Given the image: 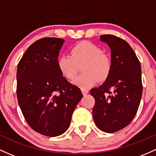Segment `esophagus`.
I'll return each mask as SVG.
<instances>
[{"mask_svg":"<svg viewBox=\"0 0 156 156\" xmlns=\"http://www.w3.org/2000/svg\"><path fill=\"white\" fill-rule=\"evenodd\" d=\"M82 93H83L84 96L86 95L87 93H88V90H87V89H82Z\"/></svg>","mask_w":156,"mask_h":156,"instance_id":"34e87169","label":"esophagus"}]
</instances>
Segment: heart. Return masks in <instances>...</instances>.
Listing matches in <instances>:
<instances>
[{"mask_svg": "<svg viewBox=\"0 0 156 156\" xmlns=\"http://www.w3.org/2000/svg\"><path fill=\"white\" fill-rule=\"evenodd\" d=\"M81 66L83 73L75 79L73 83L86 89L109 77L112 60L109 55L103 53L100 47L87 41L76 43L70 50V56L62 55L57 59L58 69L68 80H73Z\"/></svg>", "mask_w": 156, "mask_h": 156, "instance_id": "obj_1", "label": "heart"}]
</instances>
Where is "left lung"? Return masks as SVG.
Here are the masks:
<instances>
[{
    "mask_svg": "<svg viewBox=\"0 0 156 156\" xmlns=\"http://www.w3.org/2000/svg\"><path fill=\"white\" fill-rule=\"evenodd\" d=\"M100 40L111 48L112 70L102 85L90 90L95 99L93 116L99 130L111 133L128 125L137 113L142 95L141 68L125 40L111 34L101 35Z\"/></svg>",
    "mask_w": 156,
    "mask_h": 156,
    "instance_id": "left-lung-1",
    "label": "left lung"
}]
</instances>
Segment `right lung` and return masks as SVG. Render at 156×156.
<instances>
[{
    "label": "right lung",
    "mask_w": 156,
    "mask_h": 156,
    "mask_svg": "<svg viewBox=\"0 0 156 156\" xmlns=\"http://www.w3.org/2000/svg\"><path fill=\"white\" fill-rule=\"evenodd\" d=\"M64 42L57 37L37 40L23 55L17 69V97L23 115L33 130L49 137L68 130L83 97L57 67Z\"/></svg>",
    "instance_id": "obj_1"
}]
</instances>
